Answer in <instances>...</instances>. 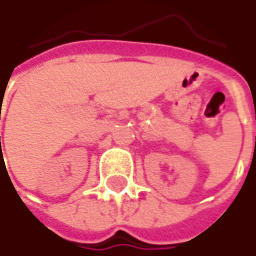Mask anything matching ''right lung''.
Returning <instances> with one entry per match:
<instances>
[{
  "mask_svg": "<svg viewBox=\"0 0 256 256\" xmlns=\"http://www.w3.org/2000/svg\"><path fill=\"white\" fill-rule=\"evenodd\" d=\"M0 140H1V138H0Z\"/></svg>",
  "mask_w": 256,
  "mask_h": 256,
  "instance_id": "1",
  "label": "right lung"
}]
</instances>
